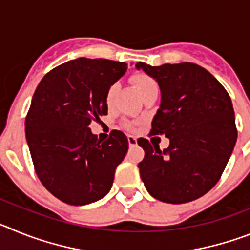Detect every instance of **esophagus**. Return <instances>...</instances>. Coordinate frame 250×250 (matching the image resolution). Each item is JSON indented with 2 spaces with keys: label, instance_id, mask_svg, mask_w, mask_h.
<instances>
[{
  "label": "esophagus",
  "instance_id": "esophagus-1",
  "mask_svg": "<svg viewBox=\"0 0 250 250\" xmlns=\"http://www.w3.org/2000/svg\"><path fill=\"white\" fill-rule=\"evenodd\" d=\"M127 141H129L130 146H136V145H138V140H136L135 136L127 135Z\"/></svg>",
  "mask_w": 250,
  "mask_h": 250
}]
</instances>
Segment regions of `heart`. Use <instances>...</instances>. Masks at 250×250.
<instances>
[{"mask_svg": "<svg viewBox=\"0 0 250 250\" xmlns=\"http://www.w3.org/2000/svg\"><path fill=\"white\" fill-rule=\"evenodd\" d=\"M130 81L134 83L139 94L141 95V98H144L145 95L154 91V90H158V83H156L155 79L150 76V75L145 74V72H136V74L130 77ZM116 91H118V86L116 85H111L106 91L105 103L107 107H111L114 105Z\"/></svg>", "mask_w": 250, "mask_h": 250, "instance_id": "b5f03b06", "label": "heart"}]
</instances>
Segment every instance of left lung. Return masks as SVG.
Here are the masks:
<instances>
[{
	"instance_id": "1",
	"label": "left lung",
	"mask_w": 250,
	"mask_h": 250,
	"mask_svg": "<svg viewBox=\"0 0 250 250\" xmlns=\"http://www.w3.org/2000/svg\"><path fill=\"white\" fill-rule=\"evenodd\" d=\"M135 66L158 81L161 92L149 136L165 135L170 140L160 150L156 143L138 139L145 151L138 165L141 180L160 202H193L219 182L237 143L230 96L210 72L195 63Z\"/></svg>"
}]
</instances>
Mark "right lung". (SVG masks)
I'll return each mask as SVG.
<instances>
[{
    "label": "right lung",
    "mask_w": 250,
    "mask_h": 250,
    "mask_svg": "<svg viewBox=\"0 0 250 250\" xmlns=\"http://www.w3.org/2000/svg\"><path fill=\"white\" fill-rule=\"evenodd\" d=\"M126 68L125 62L80 57L52 68L35 91L25 120L26 140L40 182L66 204L104 198L126 155L124 132L112 130L103 141L89 127L107 115L106 91Z\"/></svg>",
    "instance_id": "right-lung-1"
}]
</instances>
